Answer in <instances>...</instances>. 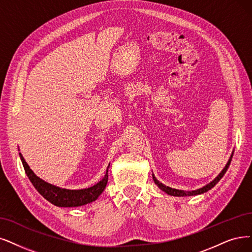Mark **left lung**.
Masks as SVG:
<instances>
[{"label": "left lung", "mask_w": 252, "mask_h": 252, "mask_svg": "<svg viewBox=\"0 0 252 252\" xmlns=\"http://www.w3.org/2000/svg\"><path fill=\"white\" fill-rule=\"evenodd\" d=\"M233 155H234V151H233V152H231V155H230V157H229V159H228V161H227V163L225 164V166L223 167V169L221 170L220 174L212 181V182H210L209 184L205 185V186L202 187V188H198V189H195V190H191V191H189V190H187V191H186V190H179V189H176V188L168 187V186L162 184L161 182H159V181L155 178L154 175H153V180H154L155 184H156L161 190L164 191L165 193H167L168 195H173V196H192V195L203 194V193L207 192V191H209L210 189H212V188L219 182V181L221 180V178H222V177L224 176V174L226 173V170H227V168H228V166H229V164H230V161H231V158H233Z\"/></svg>", "instance_id": "left-lung-1"}]
</instances>
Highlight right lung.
I'll use <instances>...</instances> for the list:
<instances>
[{"label":"right lung","instance_id":"add662e5","mask_svg":"<svg viewBox=\"0 0 252 252\" xmlns=\"http://www.w3.org/2000/svg\"><path fill=\"white\" fill-rule=\"evenodd\" d=\"M19 151V150H18ZM19 157L23 162L25 172L28 178L31 181V183L37 189L38 192L41 194L49 203L57 207H80L87 204L94 202L98 198V196L103 192V190L106 187L107 180H108V167L107 166L106 173L102 180H100L97 184L85 189H66L58 187L56 185L49 184L45 182L44 180L37 177L33 170L30 168L28 163L26 162L25 158L22 153H19Z\"/></svg>","mask_w":252,"mask_h":252}]
</instances>
